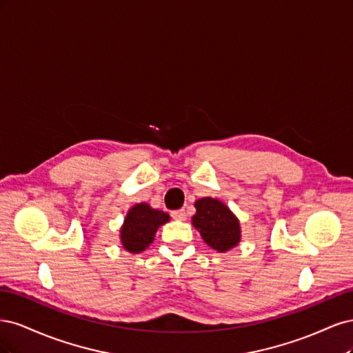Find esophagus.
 Listing matches in <instances>:
<instances>
[{
  "mask_svg": "<svg viewBox=\"0 0 353 353\" xmlns=\"http://www.w3.org/2000/svg\"><path fill=\"white\" fill-rule=\"evenodd\" d=\"M172 218L176 221H185L187 219V213L184 209H179V210H174L172 212Z\"/></svg>",
  "mask_w": 353,
  "mask_h": 353,
  "instance_id": "34e87169",
  "label": "esophagus"
}]
</instances>
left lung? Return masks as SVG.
<instances>
[{
    "label": "left lung",
    "mask_w": 353,
    "mask_h": 353,
    "mask_svg": "<svg viewBox=\"0 0 353 353\" xmlns=\"http://www.w3.org/2000/svg\"><path fill=\"white\" fill-rule=\"evenodd\" d=\"M196 215L191 218L205 243L219 253L228 252L240 243L241 230L237 216L218 199L203 197L196 203Z\"/></svg>",
    "instance_id": "left-lung-1"
}]
</instances>
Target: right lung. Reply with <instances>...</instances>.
Instances as JSON below:
<instances>
[{"label":"right lung","instance_id":"obj_1","mask_svg":"<svg viewBox=\"0 0 353 353\" xmlns=\"http://www.w3.org/2000/svg\"><path fill=\"white\" fill-rule=\"evenodd\" d=\"M169 221V215L153 209L147 203H138L126 213L121 228V243L130 253L145 250L154 240V234L160 225Z\"/></svg>","mask_w":353,"mask_h":353}]
</instances>
